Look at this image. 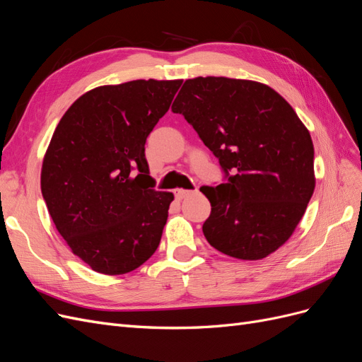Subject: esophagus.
Here are the masks:
<instances>
[{"label": "esophagus", "mask_w": 362, "mask_h": 362, "mask_svg": "<svg viewBox=\"0 0 362 362\" xmlns=\"http://www.w3.org/2000/svg\"><path fill=\"white\" fill-rule=\"evenodd\" d=\"M175 193V196H177V199H184V198H187V196H190V194H196L198 193V190H184V189H177L173 192Z\"/></svg>", "instance_id": "obj_1"}]
</instances>
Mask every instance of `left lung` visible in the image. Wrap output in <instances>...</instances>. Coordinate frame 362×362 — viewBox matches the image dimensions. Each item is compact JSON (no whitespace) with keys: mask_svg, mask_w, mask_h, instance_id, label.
Masks as SVG:
<instances>
[{"mask_svg":"<svg viewBox=\"0 0 362 362\" xmlns=\"http://www.w3.org/2000/svg\"><path fill=\"white\" fill-rule=\"evenodd\" d=\"M218 158L223 184L202 231L214 249L261 259L287 242L314 187V146L291 105L269 86L225 76L185 80L172 105Z\"/></svg>","mask_w":362,"mask_h":362,"instance_id":"obj_1","label":"left lung"}]
</instances>
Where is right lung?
<instances>
[{
  "mask_svg": "<svg viewBox=\"0 0 362 362\" xmlns=\"http://www.w3.org/2000/svg\"><path fill=\"white\" fill-rule=\"evenodd\" d=\"M181 80L101 86L63 115L40 189L60 235L92 270L124 275L157 250L173 194L152 187L146 139Z\"/></svg>",
  "mask_w": 362,
  "mask_h": 362,
  "instance_id": "add662e5",
  "label": "right lung"
}]
</instances>
